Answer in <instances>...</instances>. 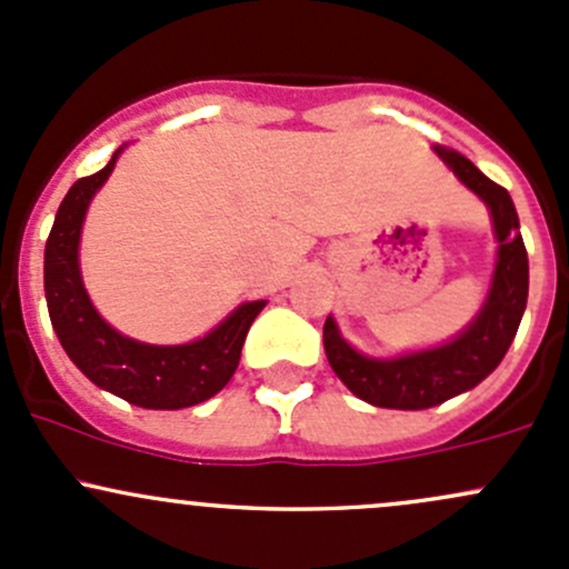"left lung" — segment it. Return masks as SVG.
I'll use <instances>...</instances> for the list:
<instances>
[{
	"label": "left lung",
	"mask_w": 569,
	"mask_h": 569,
	"mask_svg": "<svg viewBox=\"0 0 569 569\" xmlns=\"http://www.w3.org/2000/svg\"><path fill=\"white\" fill-rule=\"evenodd\" d=\"M433 152L488 207L493 237L499 242L493 278L486 302L469 327H463L447 343L409 351V355H362L340 335L332 316H327L325 351L332 370L357 398L381 409H430L480 385L505 360L529 297V259H526L521 223L510 193L482 174L463 154L439 143Z\"/></svg>",
	"instance_id": "left-lung-1"
}]
</instances>
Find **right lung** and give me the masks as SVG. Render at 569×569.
Returning <instances> with one entry per match:
<instances>
[{"label":"right lung","instance_id":"1","mask_svg":"<svg viewBox=\"0 0 569 569\" xmlns=\"http://www.w3.org/2000/svg\"><path fill=\"white\" fill-rule=\"evenodd\" d=\"M124 147L111 154L98 174L79 179L57 209L43 261L48 316L70 360L100 390L141 409H188L229 385L250 325L267 302H242L204 338L179 346L128 338L94 310L81 280V229L94 193L111 177Z\"/></svg>","mask_w":569,"mask_h":569}]
</instances>
